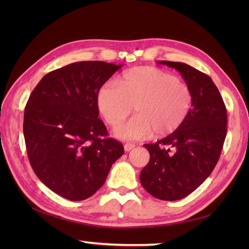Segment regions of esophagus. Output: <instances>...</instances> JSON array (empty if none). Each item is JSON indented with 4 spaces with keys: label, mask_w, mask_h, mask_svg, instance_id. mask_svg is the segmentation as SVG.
Returning <instances> with one entry per match:
<instances>
[{
    "label": "esophagus",
    "mask_w": 249,
    "mask_h": 249,
    "mask_svg": "<svg viewBox=\"0 0 249 249\" xmlns=\"http://www.w3.org/2000/svg\"><path fill=\"white\" fill-rule=\"evenodd\" d=\"M135 146H136V145H135L134 143H125V144H124V150H125L126 152H129L130 150H133Z\"/></svg>",
    "instance_id": "esophagus-1"
}]
</instances>
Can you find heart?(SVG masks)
<instances>
[{
    "instance_id": "heart-1",
    "label": "heart",
    "mask_w": 249,
    "mask_h": 249,
    "mask_svg": "<svg viewBox=\"0 0 249 249\" xmlns=\"http://www.w3.org/2000/svg\"><path fill=\"white\" fill-rule=\"evenodd\" d=\"M194 95L186 83L160 68L141 66L121 75L118 86L104 84L97 107L111 127H118L131 113L128 123L115 130L125 140H138L154 133L168 136L178 130L192 112Z\"/></svg>"
}]
</instances>
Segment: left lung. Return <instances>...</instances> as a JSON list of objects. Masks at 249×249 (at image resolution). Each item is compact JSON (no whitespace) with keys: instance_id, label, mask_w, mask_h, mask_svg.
Wrapping results in <instances>:
<instances>
[{"instance_id":"left-lung-1","label":"left lung","mask_w":249,"mask_h":249,"mask_svg":"<svg viewBox=\"0 0 249 249\" xmlns=\"http://www.w3.org/2000/svg\"><path fill=\"white\" fill-rule=\"evenodd\" d=\"M158 64L179 71L192 89L194 104L178 130L154 144H144L150 161L141 170L140 182L153 197L176 201L197 189L214 170L227 135V110L208 75L181 62Z\"/></svg>"}]
</instances>
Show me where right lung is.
<instances>
[{"label": "right lung", "mask_w": 249, "mask_h": 249, "mask_svg": "<svg viewBox=\"0 0 249 249\" xmlns=\"http://www.w3.org/2000/svg\"><path fill=\"white\" fill-rule=\"evenodd\" d=\"M122 65L76 62L50 71L30 95L23 135L35 174L61 197L80 201L103 186L124 154L98 119L97 93Z\"/></svg>", "instance_id": "1"}]
</instances>
